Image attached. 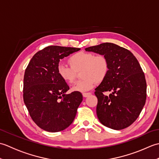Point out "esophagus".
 Returning a JSON list of instances; mask_svg holds the SVG:
<instances>
[{"instance_id":"esophagus-1","label":"esophagus","mask_w":159,"mask_h":159,"mask_svg":"<svg viewBox=\"0 0 159 159\" xmlns=\"http://www.w3.org/2000/svg\"><path fill=\"white\" fill-rule=\"evenodd\" d=\"M91 94H92V93H91L90 92H89V93H83V96L84 98H86V97H87V96H90Z\"/></svg>"}]
</instances>
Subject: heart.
<instances>
[{
    "mask_svg": "<svg viewBox=\"0 0 159 159\" xmlns=\"http://www.w3.org/2000/svg\"><path fill=\"white\" fill-rule=\"evenodd\" d=\"M68 63L70 67L64 64H59L57 66V74L65 83H74L76 73L82 70L81 77L83 79L74 84L72 87V92L89 91L96 83H102L109 72V63L107 57L92 52H76L68 59Z\"/></svg>",
    "mask_w": 159,
    "mask_h": 159,
    "instance_id": "obj_1",
    "label": "heart"
}]
</instances>
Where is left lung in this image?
<instances>
[{"mask_svg":"<svg viewBox=\"0 0 159 159\" xmlns=\"http://www.w3.org/2000/svg\"><path fill=\"white\" fill-rule=\"evenodd\" d=\"M85 50L105 56L109 63V74L95 89L100 123L117 130L130 126L146 100V81L139 63L129 50L113 43H103ZM107 91L111 92L109 96L104 94Z\"/></svg>","mask_w":159,"mask_h":159,"instance_id":"1","label":"left lung"}]
</instances>
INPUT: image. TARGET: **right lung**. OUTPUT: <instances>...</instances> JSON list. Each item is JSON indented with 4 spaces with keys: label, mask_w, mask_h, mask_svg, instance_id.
Segmentation results:
<instances>
[{
    "label": "right lung",
    "mask_w": 159,
    "mask_h": 159,
    "mask_svg": "<svg viewBox=\"0 0 159 159\" xmlns=\"http://www.w3.org/2000/svg\"><path fill=\"white\" fill-rule=\"evenodd\" d=\"M80 50L48 46L35 54L25 70L24 102L33 121L46 131L65 130L73 122L82 102L80 92L66 94L70 87L57 74L60 59Z\"/></svg>",
    "instance_id": "obj_1"
}]
</instances>
